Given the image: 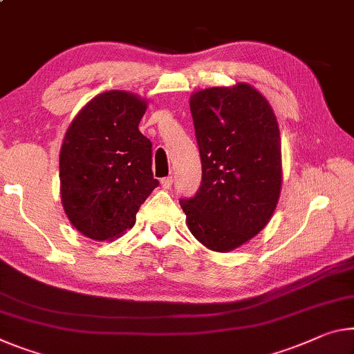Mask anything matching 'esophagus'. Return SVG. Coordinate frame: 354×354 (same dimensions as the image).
Here are the masks:
<instances>
[{
    "label": "esophagus",
    "instance_id": "1",
    "mask_svg": "<svg viewBox=\"0 0 354 354\" xmlns=\"http://www.w3.org/2000/svg\"><path fill=\"white\" fill-rule=\"evenodd\" d=\"M160 186L164 189H170L173 186V178L171 176H167V178H162L160 179Z\"/></svg>",
    "mask_w": 354,
    "mask_h": 354
}]
</instances>
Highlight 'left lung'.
<instances>
[{"instance_id":"8db88e82","label":"left lung","mask_w":354,"mask_h":354,"mask_svg":"<svg viewBox=\"0 0 354 354\" xmlns=\"http://www.w3.org/2000/svg\"><path fill=\"white\" fill-rule=\"evenodd\" d=\"M201 168L194 198L181 200L186 222L209 250L230 252L271 221L282 189V147L277 118L248 83L192 93Z\"/></svg>"}]
</instances>
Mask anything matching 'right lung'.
Instances as JSON below:
<instances>
[{
    "mask_svg": "<svg viewBox=\"0 0 354 354\" xmlns=\"http://www.w3.org/2000/svg\"><path fill=\"white\" fill-rule=\"evenodd\" d=\"M148 102L127 91L97 94L67 127L59 151L61 203L83 236L113 241L136 223L157 179L138 131Z\"/></svg>",
    "mask_w": 354,
    "mask_h": 354,
    "instance_id": "add662e5",
    "label": "right lung"
}]
</instances>
